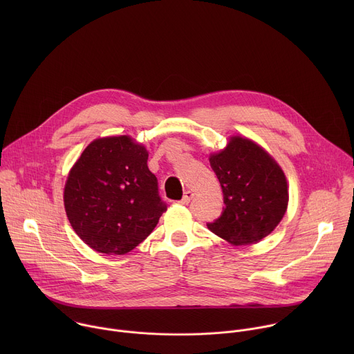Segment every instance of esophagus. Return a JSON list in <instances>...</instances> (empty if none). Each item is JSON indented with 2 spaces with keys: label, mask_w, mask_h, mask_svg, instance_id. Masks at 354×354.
Returning a JSON list of instances; mask_svg holds the SVG:
<instances>
[{
  "label": "esophagus",
  "mask_w": 354,
  "mask_h": 354,
  "mask_svg": "<svg viewBox=\"0 0 354 354\" xmlns=\"http://www.w3.org/2000/svg\"><path fill=\"white\" fill-rule=\"evenodd\" d=\"M193 196H194L193 190H186V192L183 193V197H182V200L179 201V203H180V205H187L189 201L193 198Z\"/></svg>",
  "instance_id": "obj_1"
}]
</instances>
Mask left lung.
Wrapping results in <instances>:
<instances>
[{"label":"left lung","instance_id":"1","mask_svg":"<svg viewBox=\"0 0 354 354\" xmlns=\"http://www.w3.org/2000/svg\"><path fill=\"white\" fill-rule=\"evenodd\" d=\"M225 209L207 228L231 245L257 243L279 225L288 206V185L277 161L254 140L231 136L212 153Z\"/></svg>","mask_w":354,"mask_h":354}]
</instances>
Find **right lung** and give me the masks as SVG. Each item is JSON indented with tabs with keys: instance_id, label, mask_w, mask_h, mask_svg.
I'll return each mask as SVG.
<instances>
[{
	"instance_id": "1",
	"label": "right lung",
	"mask_w": 354,
	"mask_h": 354,
	"mask_svg": "<svg viewBox=\"0 0 354 354\" xmlns=\"http://www.w3.org/2000/svg\"><path fill=\"white\" fill-rule=\"evenodd\" d=\"M148 151L130 136L89 142L68 172L64 209L77 235L93 250L124 255L142 242L167 210Z\"/></svg>"
}]
</instances>
